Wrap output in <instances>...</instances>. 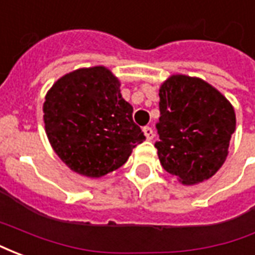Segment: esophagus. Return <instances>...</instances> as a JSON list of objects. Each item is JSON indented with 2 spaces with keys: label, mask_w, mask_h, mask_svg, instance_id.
Segmentation results:
<instances>
[{
  "label": "esophagus",
  "mask_w": 255,
  "mask_h": 255,
  "mask_svg": "<svg viewBox=\"0 0 255 255\" xmlns=\"http://www.w3.org/2000/svg\"><path fill=\"white\" fill-rule=\"evenodd\" d=\"M143 133L146 138L151 140V139L154 138V131H153V128L151 127H143Z\"/></svg>",
  "instance_id": "1"
}]
</instances>
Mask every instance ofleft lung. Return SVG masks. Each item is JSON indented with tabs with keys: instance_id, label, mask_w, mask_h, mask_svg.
I'll use <instances>...</instances> for the list:
<instances>
[{
	"instance_id": "left-lung-1",
	"label": "left lung",
	"mask_w": 255,
	"mask_h": 255,
	"mask_svg": "<svg viewBox=\"0 0 255 255\" xmlns=\"http://www.w3.org/2000/svg\"><path fill=\"white\" fill-rule=\"evenodd\" d=\"M155 142L168 173L191 186L208 180L228 155L235 111L220 91L199 78L172 75L160 87Z\"/></svg>"
}]
</instances>
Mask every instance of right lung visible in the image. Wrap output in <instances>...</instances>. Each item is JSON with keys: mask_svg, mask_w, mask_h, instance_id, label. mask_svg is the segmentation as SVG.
<instances>
[{"mask_svg": "<svg viewBox=\"0 0 255 255\" xmlns=\"http://www.w3.org/2000/svg\"><path fill=\"white\" fill-rule=\"evenodd\" d=\"M132 112L108 68H80L47 91L43 122L53 150L68 168L101 177L124 165L146 139Z\"/></svg>", "mask_w": 255, "mask_h": 255, "instance_id": "right-lung-1", "label": "right lung"}]
</instances>
